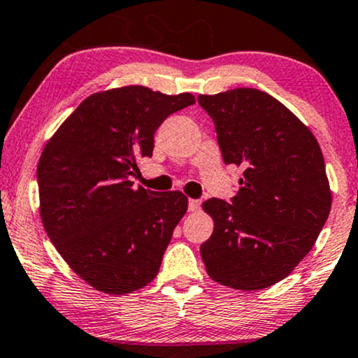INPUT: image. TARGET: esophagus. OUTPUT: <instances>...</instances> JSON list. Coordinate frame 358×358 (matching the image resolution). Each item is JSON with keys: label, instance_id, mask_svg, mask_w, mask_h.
I'll return each instance as SVG.
<instances>
[{"label": "esophagus", "instance_id": "1", "mask_svg": "<svg viewBox=\"0 0 358 358\" xmlns=\"http://www.w3.org/2000/svg\"><path fill=\"white\" fill-rule=\"evenodd\" d=\"M200 205H202V202H200V200H196V199H190L188 200V210L190 212H196L200 208Z\"/></svg>", "mask_w": 358, "mask_h": 358}]
</instances>
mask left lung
Returning <instances> with one entry per match:
<instances>
[{
	"instance_id": "1",
	"label": "left lung",
	"mask_w": 358,
	"mask_h": 358,
	"mask_svg": "<svg viewBox=\"0 0 358 358\" xmlns=\"http://www.w3.org/2000/svg\"><path fill=\"white\" fill-rule=\"evenodd\" d=\"M227 165L244 168L232 203L203 202L213 232L200 254L208 276L242 291L264 289L293 273L331 208L323 153L306 124L257 89L205 96Z\"/></svg>"
}]
</instances>
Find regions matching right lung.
Returning <instances> with one entry per match:
<instances>
[{"instance_id":"right-lung-1","label":"right lung","mask_w":358,"mask_h":358,"mask_svg":"<svg viewBox=\"0 0 358 358\" xmlns=\"http://www.w3.org/2000/svg\"><path fill=\"white\" fill-rule=\"evenodd\" d=\"M195 102L145 85L90 94L62 122L40 156V217L47 236L94 289L127 294L158 274L187 213L182 192L133 187L136 159L153 153L165 119Z\"/></svg>"}]
</instances>
